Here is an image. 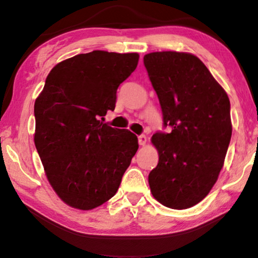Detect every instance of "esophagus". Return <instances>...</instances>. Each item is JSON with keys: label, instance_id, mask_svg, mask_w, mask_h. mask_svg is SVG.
<instances>
[{"label": "esophagus", "instance_id": "34e87169", "mask_svg": "<svg viewBox=\"0 0 258 258\" xmlns=\"http://www.w3.org/2000/svg\"><path fill=\"white\" fill-rule=\"evenodd\" d=\"M147 143V136L146 135H140L139 136V144L140 146H146Z\"/></svg>", "mask_w": 258, "mask_h": 258}]
</instances>
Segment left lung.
<instances>
[{
	"label": "left lung",
	"instance_id": "obj_1",
	"mask_svg": "<svg viewBox=\"0 0 258 258\" xmlns=\"http://www.w3.org/2000/svg\"><path fill=\"white\" fill-rule=\"evenodd\" d=\"M160 100L163 125L151 142L158 151L150 171L153 196L164 207L188 209L216 183L230 143V101L204 63L189 52L156 51L143 58Z\"/></svg>",
	"mask_w": 258,
	"mask_h": 258
}]
</instances>
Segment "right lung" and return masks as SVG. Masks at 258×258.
Wrapping results in <instances>:
<instances>
[{
  "mask_svg": "<svg viewBox=\"0 0 258 258\" xmlns=\"http://www.w3.org/2000/svg\"><path fill=\"white\" fill-rule=\"evenodd\" d=\"M139 57L94 50L64 59L35 101V147L52 189L70 207L91 210L110 200L139 149L135 134L103 122Z\"/></svg>",
  "mask_w": 258,
  "mask_h": 258,
  "instance_id": "obj_1",
  "label": "right lung"
}]
</instances>
